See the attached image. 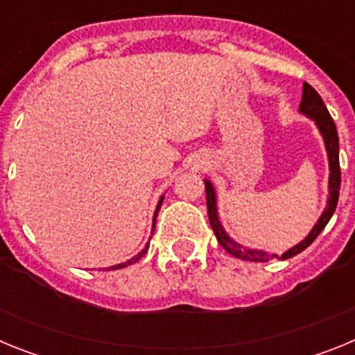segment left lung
Returning a JSON list of instances; mask_svg holds the SVG:
<instances>
[{
	"label": "left lung",
	"mask_w": 355,
	"mask_h": 355,
	"mask_svg": "<svg viewBox=\"0 0 355 355\" xmlns=\"http://www.w3.org/2000/svg\"><path fill=\"white\" fill-rule=\"evenodd\" d=\"M299 112L302 115H306L307 119L315 121L316 128H318L322 139H324L325 150H327L329 158V197H327V206H325L324 213L320 215L318 222L315 224V227L311 229V233L307 234L302 241H299L297 245L288 249L286 252L279 258L277 254L265 252V250L258 249H247V247L240 245L238 241H234L233 238L225 233V229L222 227V222L218 218V211H216V193L215 187L211 184V181L205 180L206 184V205H208V216L209 224H211L213 233H215L216 240L227 250L229 254H233L234 258L245 259V261H256V263H265L272 258L277 259H288L297 256L299 252H302L304 249L311 245L313 241L316 240L324 227L327 225V222L331 220L332 213L336 209L338 197H340V184H341V171H340V140H338V131L336 124L332 121L331 114L327 112V106L324 105L322 97L318 96L315 89H313L309 83H304L302 89V101H300Z\"/></svg>",
	"instance_id": "8db88e82"
}]
</instances>
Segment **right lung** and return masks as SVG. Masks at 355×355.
Listing matches in <instances>:
<instances>
[{"instance_id": "right-lung-1", "label": "right lung", "mask_w": 355, "mask_h": 355, "mask_svg": "<svg viewBox=\"0 0 355 355\" xmlns=\"http://www.w3.org/2000/svg\"><path fill=\"white\" fill-rule=\"evenodd\" d=\"M162 202H163V196L159 197V200H158V206H156V209H155V216H153V231H155V225H156V216H158V211H159V208H162ZM147 249H149V243H147V245L144 247V249L140 250V252L137 254V256H133V258H131V259H128L126 263H119V265L110 266L108 270H119V268H124V266H128V265H133V263H137V261H139V259L142 258L144 254L147 252Z\"/></svg>"}]
</instances>
